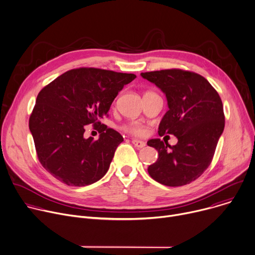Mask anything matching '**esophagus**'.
<instances>
[{"instance_id":"34e87169","label":"esophagus","mask_w":255,"mask_h":255,"mask_svg":"<svg viewBox=\"0 0 255 255\" xmlns=\"http://www.w3.org/2000/svg\"><path fill=\"white\" fill-rule=\"evenodd\" d=\"M132 143L135 147L137 148H142L144 147L145 145H146V143H145L144 141H141V140H138V139H132Z\"/></svg>"}]
</instances>
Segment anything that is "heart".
Segmentation results:
<instances>
[{
  "label": "heart",
  "mask_w": 255,
  "mask_h": 255,
  "mask_svg": "<svg viewBox=\"0 0 255 255\" xmlns=\"http://www.w3.org/2000/svg\"><path fill=\"white\" fill-rule=\"evenodd\" d=\"M124 129L128 133H131L136 136L144 135L145 132H146V129H145V127L142 124H140L139 122H131V123L125 125Z\"/></svg>",
  "instance_id": "obj_1"
}]
</instances>
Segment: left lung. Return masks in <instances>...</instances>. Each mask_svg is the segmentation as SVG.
Returning <instances> with one entry per match:
<instances>
[{
  "label": "left lung",
  "instance_id": "8db88e82",
  "mask_svg": "<svg viewBox=\"0 0 255 255\" xmlns=\"http://www.w3.org/2000/svg\"><path fill=\"white\" fill-rule=\"evenodd\" d=\"M141 76L155 84L167 99L168 111L159 124L158 134H172L178 140L172 146L160 139L147 142L158 151V159L148 166V173L167 187L188 185L211 164L224 130L221 98L194 71L171 68L141 72Z\"/></svg>",
  "mask_w": 255,
  "mask_h": 255
}]
</instances>
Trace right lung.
<instances>
[{"instance_id": "1", "label": "right lung", "mask_w": 255, "mask_h": 255, "mask_svg": "<svg viewBox=\"0 0 255 255\" xmlns=\"http://www.w3.org/2000/svg\"><path fill=\"white\" fill-rule=\"evenodd\" d=\"M136 76L95 67L67 70L38 94L29 118L36 153L42 166L71 187L101 179L110 166L120 133L102 124L114 99ZM100 133L83 138L86 125Z\"/></svg>"}]
</instances>
